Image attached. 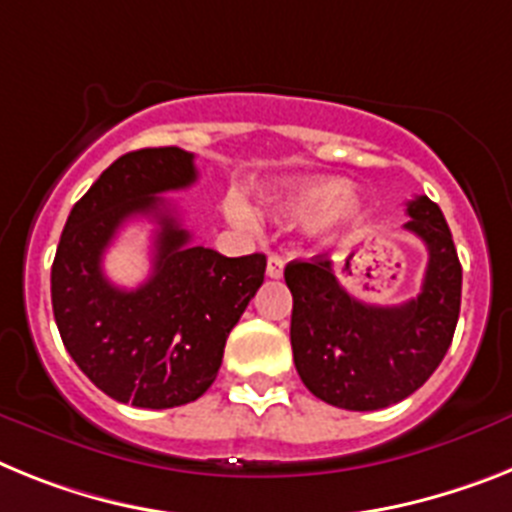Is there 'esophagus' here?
<instances>
[{
	"label": "esophagus",
	"mask_w": 512,
	"mask_h": 512,
	"mask_svg": "<svg viewBox=\"0 0 512 512\" xmlns=\"http://www.w3.org/2000/svg\"><path fill=\"white\" fill-rule=\"evenodd\" d=\"M268 276L270 278H281L283 276V257L278 255H268Z\"/></svg>",
	"instance_id": "esophagus-1"
}]
</instances>
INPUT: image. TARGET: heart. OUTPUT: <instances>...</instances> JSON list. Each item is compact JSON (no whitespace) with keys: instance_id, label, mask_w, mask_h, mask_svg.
<instances>
[{"instance_id":"heart-1","label":"heart","mask_w":512,"mask_h":512,"mask_svg":"<svg viewBox=\"0 0 512 512\" xmlns=\"http://www.w3.org/2000/svg\"><path fill=\"white\" fill-rule=\"evenodd\" d=\"M270 216L281 223H315L320 229L354 226L362 216V205L349 192V184L338 176H299L278 184L265 195ZM229 213L236 223L252 221L242 203H231Z\"/></svg>"}]
</instances>
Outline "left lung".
Wrapping results in <instances>:
<instances>
[{
    "label": "left lung",
    "instance_id": "8db88e82",
    "mask_svg": "<svg viewBox=\"0 0 512 512\" xmlns=\"http://www.w3.org/2000/svg\"><path fill=\"white\" fill-rule=\"evenodd\" d=\"M429 252L416 299L398 307L364 304L338 283L325 255L294 260L283 278L294 296L291 349L296 372L320 401L346 411H377L409 398L440 367L461 312L463 270L437 203L419 195L406 205Z\"/></svg>",
    "mask_w": 512,
    "mask_h": 512
}]
</instances>
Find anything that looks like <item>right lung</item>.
Listing matches in <instances>:
<instances>
[{
  "label": "right lung",
  "instance_id": "1",
  "mask_svg": "<svg viewBox=\"0 0 512 512\" xmlns=\"http://www.w3.org/2000/svg\"><path fill=\"white\" fill-rule=\"evenodd\" d=\"M197 179L182 148L124 153L72 208L51 265V307L64 349L119 403L174 409L213 385L223 346L265 278V255L223 257L190 244L161 192ZM159 223L154 273L137 290L102 276V252L124 220Z\"/></svg>",
  "mask_w": 512,
  "mask_h": 512
}]
</instances>
